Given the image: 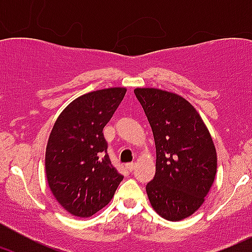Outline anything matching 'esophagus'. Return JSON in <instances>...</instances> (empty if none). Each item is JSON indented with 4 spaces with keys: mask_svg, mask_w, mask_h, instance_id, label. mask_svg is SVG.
<instances>
[{
    "mask_svg": "<svg viewBox=\"0 0 252 252\" xmlns=\"http://www.w3.org/2000/svg\"><path fill=\"white\" fill-rule=\"evenodd\" d=\"M126 169H128V171L131 172L134 168H135V163H134V162H130V163H126Z\"/></svg>",
    "mask_w": 252,
    "mask_h": 252,
    "instance_id": "obj_1",
    "label": "esophagus"
}]
</instances>
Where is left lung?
I'll use <instances>...</instances> for the list:
<instances>
[{
	"label": "left lung",
	"mask_w": 252,
	"mask_h": 252,
	"mask_svg": "<svg viewBox=\"0 0 252 252\" xmlns=\"http://www.w3.org/2000/svg\"><path fill=\"white\" fill-rule=\"evenodd\" d=\"M154 133L156 174L146 192L154 210L167 220H182L204 204L217 172V152L194 106L177 94L136 88Z\"/></svg>",
	"instance_id": "8db88e82"
}]
</instances>
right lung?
I'll list each match as a JSON object with an SVG mask.
<instances>
[{
	"instance_id": "right-lung-1",
	"label": "right lung",
	"mask_w": 252,
	"mask_h": 252,
	"mask_svg": "<svg viewBox=\"0 0 252 252\" xmlns=\"http://www.w3.org/2000/svg\"><path fill=\"white\" fill-rule=\"evenodd\" d=\"M126 93V88H110L79 96L51 130L45 155L48 187L70 215H95L123 180L111 163L102 130Z\"/></svg>"
}]
</instances>
